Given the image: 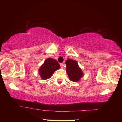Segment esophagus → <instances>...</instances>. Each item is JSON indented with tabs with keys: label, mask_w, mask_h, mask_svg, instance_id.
Listing matches in <instances>:
<instances>
[{
	"label": "esophagus",
	"mask_w": 122,
	"mask_h": 122,
	"mask_svg": "<svg viewBox=\"0 0 122 122\" xmlns=\"http://www.w3.org/2000/svg\"><path fill=\"white\" fill-rule=\"evenodd\" d=\"M60 67L62 68H63L64 67V64L63 63H60Z\"/></svg>",
	"instance_id": "1"
}]
</instances>
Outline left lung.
Listing matches in <instances>:
<instances>
[{
  "label": "left lung",
  "instance_id": "left-lung-1",
  "mask_svg": "<svg viewBox=\"0 0 122 122\" xmlns=\"http://www.w3.org/2000/svg\"><path fill=\"white\" fill-rule=\"evenodd\" d=\"M66 64L67 65V73L69 79L73 82H77L80 80L83 76V73L78 67L77 62L68 59L66 61Z\"/></svg>",
  "mask_w": 122,
  "mask_h": 122
}]
</instances>
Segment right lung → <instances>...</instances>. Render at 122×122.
<instances>
[{
  "label": "right lung",
  "instance_id": "1",
  "mask_svg": "<svg viewBox=\"0 0 122 122\" xmlns=\"http://www.w3.org/2000/svg\"><path fill=\"white\" fill-rule=\"evenodd\" d=\"M60 68L59 64L56 60L51 58H48L45 61L44 64L39 69V74L42 79H48L51 77L55 71Z\"/></svg>",
  "mask_w": 122,
  "mask_h": 122
}]
</instances>
